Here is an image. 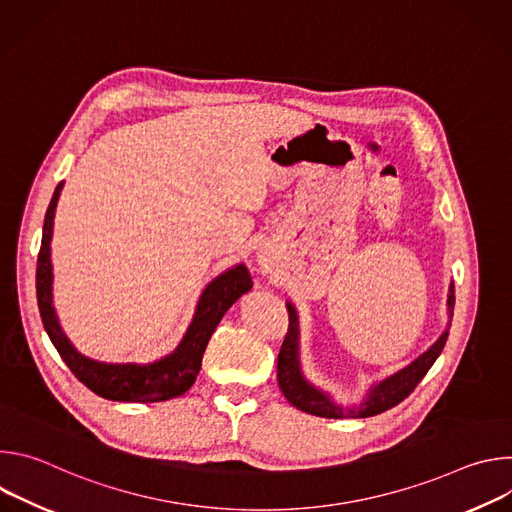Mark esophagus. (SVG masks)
<instances>
[{
    "label": "esophagus",
    "instance_id": "esophagus-1",
    "mask_svg": "<svg viewBox=\"0 0 512 512\" xmlns=\"http://www.w3.org/2000/svg\"><path fill=\"white\" fill-rule=\"evenodd\" d=\"M259 267H261L263 273L271 271V255H269V253H261V255H259Z\"/></svg>",
    "mask_w": 512,
    "mask_h": 512
}]
</instances>
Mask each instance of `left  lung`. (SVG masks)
<instances>
[{"label": "left lung", "mask_w": 512, "mask_h": 512, "mask_svg": "<svg viewBox=\"0 0 512 512\" xmlns=\"http://www.w3.org/2000/svg\"><path fill=\"white\" fill-rule=\"evenodd\" d=\"M454 283L450 285V294H448V316H454ZM287 312H289V326L287 334L283 338L279 356H277V383L285 399L294 405L300 411H306L310 415L318 417H328V419H344V417H373L379 415L395 405H399L405 397L413 393V389L419 385V381L427 375L431 369V364L435 358L442 354L450 326L448 330L435 340L421 356H417L411 364H407L405 369L397 371L395 375L387 377L385 381L377 383L371 387L367 399H364L356 407H342L330 399L328 393L316 389L312 383L302 373L300 367V320L294 304L287 302Z\"/></svg>", "instance_id": "obj_1"}]
</instances>
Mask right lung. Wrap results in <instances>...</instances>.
Here are the masks:
<instances>
[{
	"label": "right lung",
	"instance_id": "1",
	"mask_svg": "<svg viewBox=\"0 0 512 512\" xmlns=\"http://www.w3.org/2000/svg\"><path fill=\"white\" fill-rule=\"evenodd\" d=\"M60 182L52 194L44 216L42 245L36 267V298L38 310L54 348L66 367L85 387L103 399L127 403H156L184 395L196 381L206 344L223 320L225 312L253 287L251 275L243 263L231 267L212 279L198 300L194 318L176 346V350L156 362H99L81 354L62 332L52 306V263L50 241L54 227V210L62 190Z\"/></svg>",
	"mask_w": 512,
	"mask_h": 512
}]
</instances>
